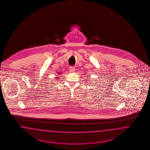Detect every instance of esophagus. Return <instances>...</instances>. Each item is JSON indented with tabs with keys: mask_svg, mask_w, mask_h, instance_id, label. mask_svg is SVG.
<instances>
[{
	"mask_svg": "<svg viewBox=\"0 0 150 150\" xmlns=\"http://www.w3.org/2000/svg\"><path fill=\"white\" fill-rule=\"evenodd\" d=\"M70 71H71V72H74V71H75V69L74 67H70Z\"/></svg>",
	"mask_w": 150,
	"mask_h": 150,
	"instance_id": "34e87169",
	"label": "esophagus"
}]
</instances>
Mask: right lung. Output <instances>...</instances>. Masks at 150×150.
<instances>
[{"label": "right lung", "mask_w": 150, "mask_h": 150, "mask_svg": "<svg viewBox=\"0 0 150 150\" xmlns=\"http://www.w3.org/2000/svg\"><path fill=\"white\" fill-rule=\"evenodd\" d=\"M62 74V73H59V75H62V74ZM56 78H58V79H59V77H56Z\"/></svg>", "instance_id": "add662e5"}]
</instances>
